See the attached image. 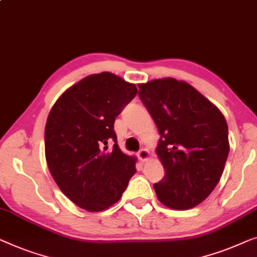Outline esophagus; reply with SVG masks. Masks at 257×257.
<instances>
[{
	"instance_id": "1",
	"label": "esophagus",
	"mask_w": 257,
	"mask_h": 257,
	"mask_svg": "<svg viewBox=\"0 0 257 257\" xmlns=\"http://www.w3.org/2000/svg\"><path fill=\"white\" fill-rule=\"evenodd\" d=\"M138 158H139L141 162L147 161V160L150 159V152H148L146 148H143V150H141L139 153H138Z\"/></svg>"
}]
</instances>
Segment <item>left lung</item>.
I'll return each mask as SVG.
<instances>
[{
  "mask_svg": "<svg viewBox=\"0 0 257 257\" xmlns=\"http://www.w3.org/2000/svg\"><path fill=\"white\" fill-rule=\"evenodd\" d=\"M138 85L161 136L155 152L165 177L154 184L158 199L174 210L195 207L224 172L229 153L224 114L185 81L165 77Z\"/></svg>",
  "mask_w": 257,
  "mask_h": 257,
  "instance_id": "obj_1",
  "label": "left lung"
}]
</instances>
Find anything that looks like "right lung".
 Instances as JSON below:
<instances>
[{
	"label": "right lung",
	"mask_w": 257,
	"mask_h": 257,
	"mask_svg": "<svg viewBox=\"0 0 257 257\" xmlns=\"http://www.w3.org/2000/svg\"><path fill=\"white\" fill-rule=\"evenodd\" d=\"M137 92L136 84L116 74H91L62 92L48 113V169L59 189L81 209H109L136 173L137 158L118 147L113 122ZM111 140L115 144L110 149Z\"/></svg>",
	"instance_id": "1"
}]
</instances>
